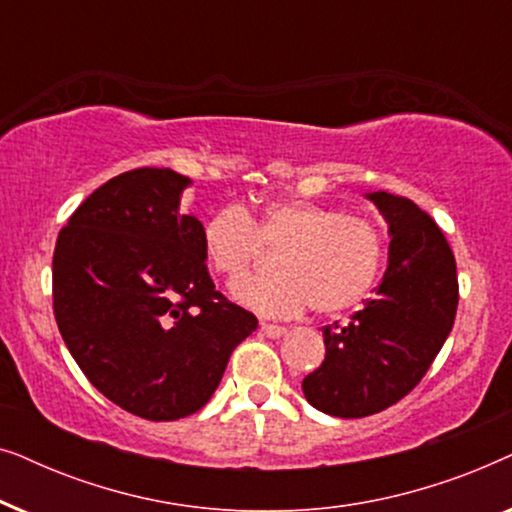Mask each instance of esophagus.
<instances>
[{"instance_id":"esophagus-1","label":"esophagus","mask_w":512,"mask_h":512,"mask_svg":"<svg viewBox=\"0 0 512 512\" xmlns=\"http://www.w3.org/2000/svg\"><path fill=\"white\" fill-rule=\"evenodd\" d=\"M261 333L268 335V338H282V335L286 333L284 326H277V324H261Z\"/></svg>"}]
</instances>
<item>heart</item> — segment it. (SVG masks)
Instances as JSON below:
<instances>
[{"label": "heart", "mask_w": 512, "mask_h": 512, "mask_svg": "<svg viewBox=\"0 0 512 512\" xmlns=\"http://www.w3.org/2000/svg\"><path fill=\"white\" fill-rule=\"evenodd\" d=\"M279 250L278 275L235 287V298L265 317L352 310L375 289L387 235L370 216L342 214L310 200H272L251 216L223 207L202 226V251L230 286L248 274L262 249Z\"/></svg>", "instance_id": "obj_1"}]
</instances>
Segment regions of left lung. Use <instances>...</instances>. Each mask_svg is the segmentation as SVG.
Masks as SVG:
<instances>
[{
	"mask_svg": "<svg viewBox=\"0 0 512 512\" xmlns=\"http://www.w3.org/2000/svg\"><path fill=\"white\" fill-rule=\"evenodd\" d=\"M389 221V268L366 307L324 326L326 359L303 380L310 405L333 417H368L422 382L454 326L457 261L443 230L401 195L370 193Z\"/></svg>",
	"mask_w": 512,
	"mask_h": 512,
	"instance_id": "left-lung-1",
	"label": "left lung"
}]
</instances>
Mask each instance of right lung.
Instances as JSON below:
<instances>
[{
    "instance_id": "add662e5",
    "label": "right lung",
    "mask_w": 512,
    "mask_h": 512,
    "mask_svg": "<svg viewBox=\"0 0 512 512\" xmlns=\"http://www.w3.org/2000/svg\"><path fill=\"white\" fill-rule=\"evenodd\" d=\"M188 177L139 167L90 193L53 251V312L69 354L118 408L149 422L198 412L258 319L214 289Z\"/></svg>"
}]
</instances>
